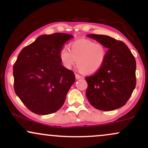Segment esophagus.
<instances>
[{"label": "esophagus", "mask_w": 148, "mask_h": 148, "mask_svg": "<svg viewBox=\"0 0 148 148\" xmlns=\"http://www.w3.org/2000/svg\"><path fill=\"white\" fill-rule=\"evenodd\" d=\"M75 76H76V79H81V78H82V76H81V75H79V74H76Z\"/></svg>", "instance_id": "obj_1"}]
</instances>
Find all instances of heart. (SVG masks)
Masks as SVG:
<instances>
[{
	"label": "heart",
	"instance_id": "heart-1",
	"mask_svg": "<svg viewBox=\"0 0 148 148\" xmlns=\"http://www.w3.org/2000/svg\"><path fill=\"white\" fill-rule=\"evenodd\" d=\"M107 51L106 46L101 42L79 39L70 44V50L67 47L61 49L60 58L65 68L71 69L77 61V67L81 72L93 74L103 67Z\"/></svg>",
	"mask_w": 148,
	"mask_h": 148
}]
</instances>
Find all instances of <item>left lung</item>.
I'll return each instance as SVG.
<instances>
[{
    "label": "left lung",
    "instance_id": "1",
    "mask_svg": "<svg viewBox=\"0 0 148 148\" xmlns=\"http://www.w3.org/2000/svg\"><path fill=\"white\" fill-rule=\"evenodd\" d=\"M88 37L103 44L108 49L101 69L86 77V97L97 109H117L125 105L136 87L135 58L123 42L103 35L90 34Z\"/></svg>",
    "mask_w": 148,
    "mask_h": 148
}]
</instances>
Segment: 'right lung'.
I'll return each mask as SVG.
<instances>
[{
    "label": "right lung",
    "mask_w": 148,
    "mask_h": 148,
    "mask_svg": "<svg viewBox=\"0 0 148 148\" xmlns=\"http://www.w3.org/2000/svg\"><path fill=\"white\" fill-rule=\"evenodd\" d=\"M72 35H40L24 47L13 66L15 93L30 111L48 115L62 107L75 81L72 70L62 65L60 52Z\"/></svg>",
    "instance_id": "right-lung-1"
}]
</instances>
